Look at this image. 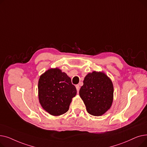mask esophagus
Returning a JSON list of instances; mask_svg holds the SVG:
<instances>
[{
    "label": "esophagus",
    "instance_id": "esophagus-1",
    "mask_svg": "<svg viewBox=\"0 0 147 147\" xmlns=\"http://www.w3.org/2000/svg\"><path fill=\"white\" fill-rule=\"evenodd\" d=\"M76 88L77 91H78V92H79V90H80V86L79 85V84H77V85L76 86Z\"/></svg>",
    "mask_w": 147,
    "mask_h": 147
}]
</instances>
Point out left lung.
I'll return each instance as SVG.
<instances>
[{"mask_svg": "<svg viewBox=\"0 0 147 147\" xmlns=\"http://www.w3.org/2000/svg\"><path fill=\"white\" fill-rule=\"evenodd\" d=\"M113 82L103 71L88 73L79 90L88 113L94 116H101L110 110L113 101Z\"/></svg>", "mask_w": 147, "mask_h": 147, "instance_id": "obj_1", "label": "left lung"}]
</instances>
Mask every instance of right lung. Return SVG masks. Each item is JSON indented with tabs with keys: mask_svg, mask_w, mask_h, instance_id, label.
Here are the masks:
<instances>
[{
	"mask_svg": "<svg viewBox=\"0 0 147 147\" xmlns=\"http://www.w3.org/2000/svg\"><path fill=\"white\" fill-rule=\"evenodd\" d=\"M76 94L70 78L58 68L48 69L38 79L39 102L43 110L53 116L65 113Z\"/></svg>",
	"mask_w": 147,
	"mask_h": 147,
	"instance_id": "right-lung-1",
	"label": "right lung"
}]
</instances>
